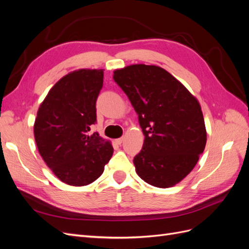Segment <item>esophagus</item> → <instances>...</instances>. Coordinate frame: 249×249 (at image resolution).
<instances>
[{
    "label": "esophagus",
    "mask_w": 249,
    "mask_h": 249,
    "mask_svg": "<svg viewBox=\"0 0 249 249\" xmlns=\"http://www.w3.org/2000/svg\"><path fill=\"white\" fill-rule=\"evenodd\" d=\"M124 137H122V138H118V139H116V140H115V142L117 143V144H119V145H120V144H122V143L124 142Z\"/></svg>",
    "instance_id": "esophagus-1"
}]
</instances>
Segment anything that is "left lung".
Wrapping results in <instances>:
<instances>
[{"label":"left lung","instance_id":"8db88e82","mask_svg":"<svg viewBox=\"0 0 249 249\" xmlns=\"http://www.w3.org/2000/svg\"><path fill=\"white\" fill-rule=\"evenodd\" d=\"M113 79L129 97L144 135L142 149L134 158L137 175L158 188L178 184L206 147L197 99L160 66L129 65L114 71Z\"/></svg>","mask_w":249,"mask_h":249}]
</instances>
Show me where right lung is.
Here are the masks:
<instances>
[{
    "label": "right lung",
    "instance_id": "1",
    "mask_svg": "<svg viewBox=\"0 0 249 249\" xmlns=\"http://www.w3.org/2000/svg\"><path fill=\"white\" fill-rule=\"evenodd\" d=\"M104 71L82 69L65 74L40 104L34 123L37 148L61 182L86 186L99 178L113 155L109 140L90 133Z\"/></svg>",
    "mask_w": 249,
    "mask_h": 249
}]
</instances>
